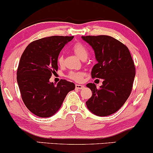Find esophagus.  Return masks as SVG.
Masks as SVG:
<instances>
[{
	"instance_id": "obj_1",
	"label": "esophagus",
	"mask_w": 153,
	"mask_h": 153,
	"mask_svg": "<svg viewBox=\"0 0 153 153\" xmlns=\"http://www.w3.org/2000/svg\"><path fill=\"white\" fill-rule=\"evenodd\" d=\"M75 88H76L77 89H79V90H80V89L84 88H85V85H79V84H76V85H75Z\"/></svg>"
}]
</instances>
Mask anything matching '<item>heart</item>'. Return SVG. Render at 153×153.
<instances>
[{
  "instance_id": "obj_1",
  "label": "heart",
  "mask_w": 153,
  "mask_h": 153,
  "mask_svg": "<svg viewBox=\"0 0 153 153\" xmlns=\"http://www.w3.org/2000/svg\"><path fill=\"white\" fill-rule=\"evenodd\" d=\"M73 50L74 51V52L77 54V56L80 58L81 59L88 57V51L87 50V49L85 48L82 44L80 43H77L75 44L74 46L73 47ZM57 62L59 65H62L63 62H64V59H63L62 55H59L57 58ZM84 73L82 72H71L69 73V78L73 80H76V81H80L82 80V78L83 77Z\"/></svg>"
}]
</instances>
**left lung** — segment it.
Wrapping results in <instances>:
<instances>
[{
	"mask_svg": "<svg viewBox=\"0 0 153 153\" xmlns=\"http://www.w3.org/2000/svg\"><path fill=\"white\" fill-rule=\"evenodd\" d=\"M92 47L97 64L93 67V78L103 79L97 88L94 83L86 86L93 92L86 101L88 110L99 117H106L117 112L131 94L135 77L134 62L124 44L106 35L81 36Z\"/></svg>",
	"mask_w": 153,
	"mask_h": 153,
	"instance_id": "8db88e82",
	"label": "left lung"
}]
</instances>
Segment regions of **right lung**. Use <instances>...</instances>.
Masks as SVG:
<instances>
[{"mask_svg":"<svg viewBox=\"0 0 153 153\" xmlns=\"http://www.w3.org/2000/svg\"><path fill=\"white\" fill-rule=\"evenodd\" d=\"M74 36H52L29 44L23 52L17 70V82L24 104L39 117H50L62 106L73 82L61 80L57 85L50 82L58 69L57 58L66 44Z\"/></svg>","mask_w":153,"mask_h":153,"instance_id":"add662e5","label":"right lung"}]
</instances>
